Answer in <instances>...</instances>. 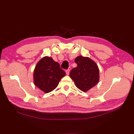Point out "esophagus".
<instances>
[{
    "label": "esophagus",
    "instance_id": "1",
    "mask_svg": "<svg viewBox=\"0 0 134 134\" xmlns=\"http://www.w3.org/2000/svg\"><path fill=\"white\" fill-rule=\"evenodd\" d=\"M65 72H66V75H68L69 74V73H70V69H68L66 70Z\"/></svg>",
    "mask_w": 134,
    "mask_h": 134
}]
</instances>
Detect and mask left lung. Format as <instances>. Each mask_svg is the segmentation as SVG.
Masks as SVG:
<instances>
[{"label":"left lung","instance_id":"obj_1","mask_svg":"<svg viewBox=\"0 0 134 134\" xmlns=\"http://www.w3.org/2000/svg\"><path fill=\"white\" fill-rule=\"evenodd\" d=\"M75 62L77 66L71 70L70 77L79 90L86 92L99 82V68L97 64L88 57L78 56Z\"/></svg>","mask_w":134,"mask_h":134}]
</instances>
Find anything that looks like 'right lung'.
Instances as JSON below:
<instances>
[{
  "label": "right lung",
  "mask_w": 134,
  "mask_h": 134,
  "mask_svg": "<svg viewBox=\"0 0 134 134\" xmlns=\"http://www.w3.org/2000/svg\"><path fill=\"white\" fill-rule=\"evenodd\" d=\"M65 75L58 63L51 57H44L36 64L34 72L35 86L44 93L51 92L58 85L59 82Z\"/></svg>",
  "instance_id": "obj_1"
}]
</instances>
